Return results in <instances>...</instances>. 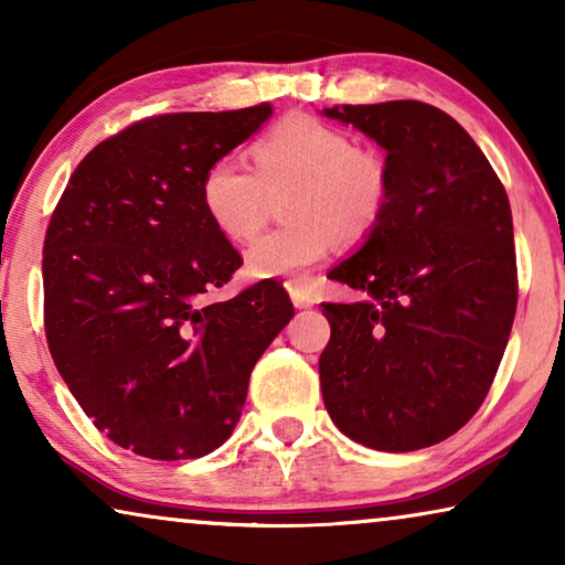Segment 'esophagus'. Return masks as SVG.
I'll return each mask as SVG.
<instances>
[{
	"mask_svg": "<svg viewBox=\"0 0 565 565\" xmlns=\"http://www.w3.org/2000/svg\"><path fill=\"white\" fill-rule=\"evenodd\" d=\"M288 292H290V300H292V306H296V308H311L316 303L313 292L300 288V285H288Z\"/></svg>",
	"mask_w": 565,
	"mask_h": 565,
	"instance_id": "esophagus-1",
	"label": "esophagus"
}]
</instances>
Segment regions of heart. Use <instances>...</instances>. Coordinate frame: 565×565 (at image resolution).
<instances>
[{"label":"heart","mask_w":565,"mask_h":565,"mask_svg":"<svg viewBox=\"0 0 565 565\" xmlns=\"http://www.w3.org/2000/svg\"><path fill=\"white\" fill-rule=\"evenodd\" d=\"M254 169L218 157L200 180V203L231 242H249L265 226L273 198L285 200L282 228L259 236L244 254L257 280H298L327 257L337 236L360 242L388 203V169L373 151L329 122L290 115L252 149Z\"/></svg>","instance_id":"b5f03b06"}]
</instances>
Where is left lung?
Returning <instances> with one entry per match:
<instances>
[{"instance_id":"obj_1","label":"left lung","mask_w":565,"mask_h":565,"mask_svg":"<svg viewBox=\"0 0 565 565\" xmlns=\"http://www.w3.org/2000/svg\"><path fill=\"white\" fill-rule=\"evenodd\" d=\"M385 149L388 203L321 303L323 404L339 431L383 452L455 435L483 404L516 311L512 207L460 122L416 99L323 107Z\"/></svg>"}]
</instances>
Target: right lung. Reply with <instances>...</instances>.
Returning a JSON list of instances; mask_svg holds the SVG:
<instances>
[{"instance_id": "add662e5", "label": "right lung", "mask_w": 565, "mask_h": 565, "mask_svg": "<svg viewBox=\"0 0 565 565\" xmlns=\"http://www.w3.org/2000/svg\"><path fill=\"white\" fill-rule=\"evenodd\" d=\"M273 107L146 118L74 169L43 244L45 339L84 414L151 460L203 458L234 431L252 367L292 319L282 285L207 303L242 257L200 180Z\"/></svg>"}]
</instances>
